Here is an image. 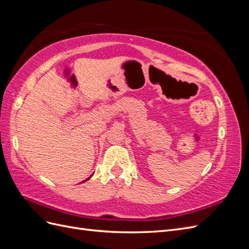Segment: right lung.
Here are the masks:
<instances>
[{
  "instance_id": "1",
  "label": "right lung",
  "mask_w": 249,
  "mask_h": 249,
  "mask_svg": "<svg viewBox=\"0 0 249 249\" xmlns=\"http://www.w3.org/2000/svg\"><path fill=\"white\" fill-rule=\"evenodd\" d=\"M87 179H89V178H87Z\"/></svg>"
}]
</instances>
